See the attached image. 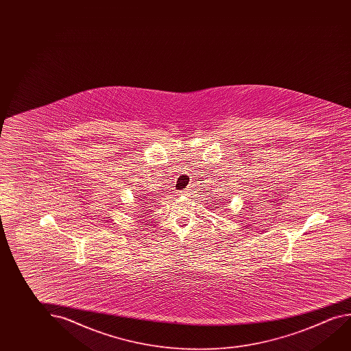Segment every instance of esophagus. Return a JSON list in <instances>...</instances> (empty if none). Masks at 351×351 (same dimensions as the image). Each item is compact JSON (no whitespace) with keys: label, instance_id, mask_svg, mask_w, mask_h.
Masks as SVG:
<instances>
[{"label":"esophagus","instance_id":"34e87169","mask_svg":"<svg viewBox=\"0 0 351 351\" xmlns=\"http://www.w3.org/2000/svg\"><path fill=\"white\" fill-rule=\"evenodd\" d=\"M181 195H190V191H182V192H181Z\"/></svg>","mask_w":351,"mask_h":351}]
</instances>
